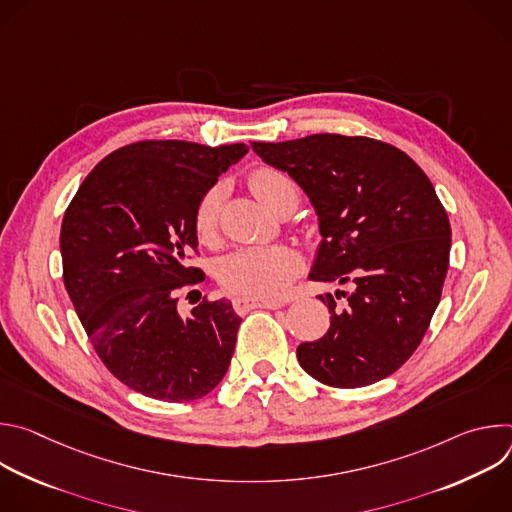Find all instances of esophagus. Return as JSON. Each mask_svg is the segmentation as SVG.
<instances>
[{
  "instance_id": "obj_1",
  "label": "esophagus",
  "mask_w": 512,
  "mask_h": 512,
  "mask_svg": "<svg viewBox=\"0 0 512 512\" xmlns=\"http://www.w3.org/2000/svg\"><path fill=\"white\" fill-rule=\"evenodd\" d=\"M285 302L283 300H259V298H247V296H239L233 300V308L237 314H245L249 310L255 308H267V310H277L281 308Z\"/></svg>"
}]
</instances>
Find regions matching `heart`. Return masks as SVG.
I'll return each instance as SVG.
<instances>
[{
  "label": "heart",
  "instance_id": "1",
  "mask_svg": "<svg viewBox=\"0 0 512 512\" xmlns=\"http://www.w3.org/2000/svg\"><path fill=\"white\" fill-rule=\"evenodd\" d=\"M249 186L271 210H279L291 196H298L296 184L281 170L261 166L251 172ZM223 188L206 190L194 208V233L200 243H212L218 235ZM302 269V255L287 245L243 247L227 255L218 265V281L235 296L271 298L279 296Z\"/></svg>",
  "mask_w": 512,
  "mask_h": 512
}]
</instances>
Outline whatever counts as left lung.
<instances>
[{"label": "left lung", "mask_w": 512, "mask_h": 512, "mask_svg": "<svg viewBox=\"0 0 512 512\" xmlns=\"http://www.w3.org/2000/svg\"><path fill=\"white\" fill-rule=\"evenodd\" d=\"M251 148L316 208L322 243L310 279L352 283V294L320 296L330 328L298 346L302 369L338 389L393 375L423 340L450 265V218L429 178L395 145L362 135L316 133Z\"/></svg>", "instance_id": "left-lung-1"}]
</instances>
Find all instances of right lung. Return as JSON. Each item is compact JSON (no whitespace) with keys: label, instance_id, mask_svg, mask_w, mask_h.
<instances>
[{"label":"right lung","instance_id":"obj_1","mask_svg":"<svg viewBox=\"0 0 512 512\" xmlns=\"http://www.w3.org/2000/svg\"><path fill=\"white\" fill-rule=\"evenodd\" d=\"M245 143L135 141L101 160L70 200L60 229L62 277L109 373L168 403L200 399L223 381L241 318L227 300L178 314L182 291L204 281L194 208Z\"/></svg>","mask_w":512,"mask_h":512}]
</instances>
